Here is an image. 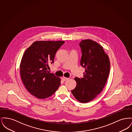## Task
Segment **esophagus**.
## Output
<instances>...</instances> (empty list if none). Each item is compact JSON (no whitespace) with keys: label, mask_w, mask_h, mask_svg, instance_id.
<instances>
[{"label":"esophagus","mask_w":132,"mask_h":132,"mask_svg":"<svg viewBox=\"0 0 132 132\" xmlns=\"http://www.w3.org/2000/svg\"><path fill=\"white\" fill-rule=\"evenodd\" d=\"M68 79H69L68 78H66V77H63L62 78V80H63V81H66V80H67Z\"/></svg>","instance_id":"34e87169"}]
</instances>
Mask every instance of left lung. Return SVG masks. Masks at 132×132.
Returning <instances> with one entry per match:
<instances>
[{
    "mask_svg": "<svg viewBox=\"0 0 132 132\" xmlns=\"http://www.w3.org/2000/svg\"><path fill=\"white\" fill-rule=\"evenodd\" d=\"M81 65L85 68L83 78H74L76 88L71 93L78 101L87 103L102 90L110 72V61L102 46L91 39L82 40Z\"/></svg>",
    "mask_w": 132,
    "mask_h": 132,
    "instance_id": "obj_1",
    "label": "left lung"
}]
</instances>
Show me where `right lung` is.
Masks as SVG:
<instances>
[{"label": "right lung", "instance_id": "add662e5", "mask_svg": "<svg viewBox=\"0 0 132 132\" xmlns=\"http://www.w3.org/2000/svg\"><path fill=\"white\" fill-rule=\"evenodd\" d=\"M64 41H37L24 52L20 65V75L25 88L34 96L44 99L53 94L60 85V78L47 68L54 62L57 51Z\"/></svg>", "mask_w": 132, "mask_h": 132}]
</instances>
